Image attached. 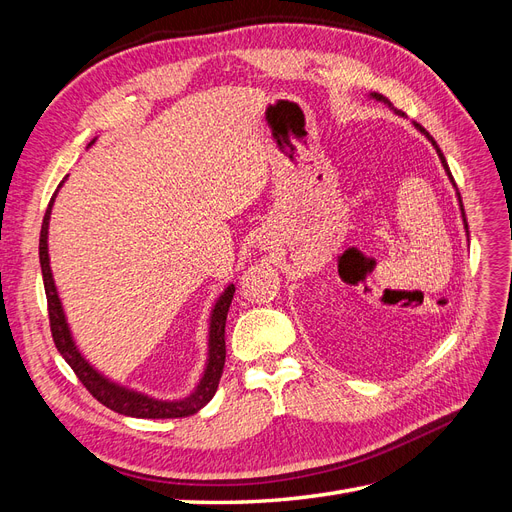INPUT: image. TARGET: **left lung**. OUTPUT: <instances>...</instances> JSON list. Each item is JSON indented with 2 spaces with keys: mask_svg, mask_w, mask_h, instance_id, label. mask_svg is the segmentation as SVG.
<instances>
[{
  "mask_svg": "<svg viewBox=\"0 0 512 512\" xmlns=\"http://www.w3.org/2000/svg\"><path fill=\"white\" fill-rule=\"evenodd\" d=\"M369 98L371 100H378V102H384L386 106H389V108H393V104L389 102V100H386L382 94H376V91H374V94H369ZM393 111L397 113V115H404V113H399L397 111V108H393ZM414 128L418 130V132H421V134H425L427 136V141L433 145V149H436V153H438V158H440V162H442V166H444V170H446V175H448V179H451V183H453V188L457 190V185H455V179H453V175H451V168H448V164H446V158H444V153L440 151V147H438V143L436 141H433V138L429 136V132L423 128V126H418V123H414ZM457 200H459V209H461V218H463V228H466V235H468V241H470V232H468V220H466V211H463V203H461V196H459V192H457Z\"/></svg>",
  "mask_w": 512,
  "mask_h": 512,
  "instance_id": "obj_1",
  "label": "left lung"
}]
</instances>
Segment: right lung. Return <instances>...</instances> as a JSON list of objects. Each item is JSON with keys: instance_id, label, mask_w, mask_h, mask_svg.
I'll return each instance as SVG.
<instances>
[{"instance_id": "obj_1", "label": "right lung", "mask_w": 512, "mask_h": 512, "mask_svg": "<svg viewBox=\"0 0 512 512\" xmlns=\"http://www.w3.org/2000/svg\"><path fill=\"white\" fill-rule=\"evenodd\" d=\"M94 143H96V138L87 147H91ZM64 181L59 183V188L64 185ZM59 188L55 190L49 207H46L42 230H40V267H42L46 301H49L51 333H53V342H55L59 354L64 356L66 363L74 369V374L79 376V380L87 386V391L94 395L100 404H104L106 408H111L119 414L134 416V418H179V416L196 414L200 408H205L209 404L215 391H218V384L222 378L224 361H226L224 329H226L228 307L232 303V294H235V284H228L211 307L205 371L190 395H185L181 399H158V397H151L143 391L130 389V386H123L121 382L111 380L108 376H104L100 369L91 365L85 359L81 348L76 346V339H74L72 329L68 324L64 305H61V299H59V290L53 280L51 256H49V222H51V211H53Z\"/></svg>"}]
</instances>
